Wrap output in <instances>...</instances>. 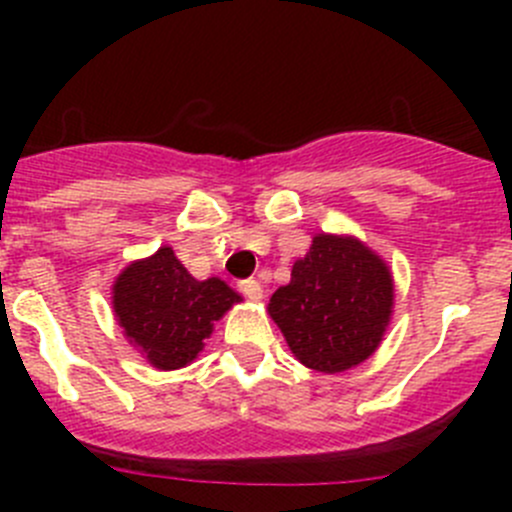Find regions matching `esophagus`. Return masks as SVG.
Wrapping results in <instances>:
<instances>
[{
	"label": "esophagus",
	"instance_id": "1",
	"mask_svg": "<svg viewBox=\"0 0 512 512\" xmlns=\"http://www.w3.org/2000/svg\"><path fill=\"white\" fill-rule=\"evenodd\" d=\"M240 292L245 294L247 299H262V285L257 280H242L240 282Z\"/></svg>",
	"mask_w": 512,
	"mask_h": 512
}]
</instances>
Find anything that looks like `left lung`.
Segmentation results:
<instances>
[{
	"label": "left lung",
	"instance_id": "1",
	"mask_svg": "<svg viewBox=\"0 0 512 512\" xmlns=\"http://www.w3.org/2000/svg\"><path fill=\"white\" fill-rule=\"evenodd\" d=\"M394 307L391 272L354 237L317 235L270 299V317L304 366L352 369L379 347Z\"/></svg>",
	"mask_w": 512,
	"mask_h": 512
}]
</instances>
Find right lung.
<instances>
[{"label": "right lung", "mask_w": 512, "mask_h": 512, "mask_svg": "<svg viewBox=\"0 0 512 512\" xmlns=\"http://www.w3.org/2000/svg\"><path fill=\"white\" fill-rule=\"evenodd\" d=\"M240 302L218 277L195 280L170 247L133 262L113 285V312L126 337L158 369L190 364L213 324Z\"/></svg>", "instance_id": "obj_1"}]
</instances>
